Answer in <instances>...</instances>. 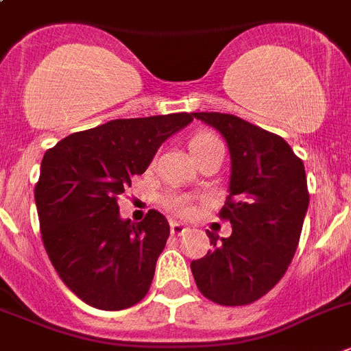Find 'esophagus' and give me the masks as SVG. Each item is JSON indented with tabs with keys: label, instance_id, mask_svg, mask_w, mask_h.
Masks as SVG:
<instances>
[{
	"label": "esophagus",
	"instance_id": "34e87169",
	"mask_svg": "<svg viewBox=\"0 0 351 351\" xmlns=\"http://www.w3.org/2000/svg\"><path fill=\"white\" fill-rule=\"evenodd\" d=\"M189 230H191V228L185 227V225L180 223V221H171V234L173 235H183V234H186Z\"/></svg>",
	"mask_w": 351,
	"mask_h": 351
}]
</instances>
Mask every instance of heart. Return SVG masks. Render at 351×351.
Listing matches in <instances>:
<instances>
[{
    "label": "heart",
    "mask_w": 351,
    "mask_h": 351,
    "mask_svg": "<svg viewBox=\"0 0 351 351\" xmlns=\"http://www.w3.org/2000/svg\"><path fill=\"white\" fill-rule=\"evenodd\" d=\"M216 143H221L220 140H218V136H215L213 133H209V131H199V133H195V135L192 136L191 142H189V149H191L192 156H194V154L201 152V150L208 149V147L211 145H216ZM166 206H168L171 211L180 213V215L191 211V206H189L186 199L183 197L168 199V201H166Z\"/></svg>",
    "instance_id": "heart-1"
}]
</instances>
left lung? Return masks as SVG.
Returning a JSON list of instances; mask_svg holds the SVG:
<instances>
[{
  "label": "left lung",
  "mask_w": 351,
  "mask_h": 351,
  "mask_svg": "<svg viewBox=\"0 0 351 351\" xmlns=\"http://www.w3.org/2000/svg\"><path fill=\"white\" fill-rule=\"evenodd\" d=\"M215 128L230 152L228 202L221 218L230 237L206 230L213 250L191 263L208 300L241 306L260 300L282 279L296 253L308 189L303 160L279 135L232 114L194 112Z\"/></svg>",
  "instance_id": "obj_1"
}]
</instances>
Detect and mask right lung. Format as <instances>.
Returning a JSON list of instances; mask_svg holds the SVG:
<instances>
[{"label":"right lung","instance_id":"obj_1","mask_svg":"<svg viewBox=\"0 0 351 351\" xmlns=\"http://www.w3.org/2000/svg\"><path fill=\"white\" fill-rule=\"evenodd\" d=\"M194 121L186 112L114 119L47 150L34 189L45 250L65 286L95 308H130L152 284L169 223L156 209L133 223L117 197L159 147Z\"/></svg>","mask_w":351,"mask_h":351}]
</instances>
